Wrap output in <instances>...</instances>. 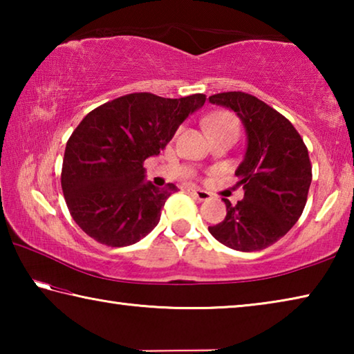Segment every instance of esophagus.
I'll return each instance as SVG.
<instances>
[{"mask_svg":"<svg viewBox=\"0 0 354 354\" xmlns=\"http://www.w3.org/2000/svg\"><path fill=\"white\" fill-rule=\"evenodd\" d=\"M189 192L195 196L196 200H200V201H206V200L211 198V194H209V192H206V190H201V189H196V187H190Z\"/></svg>","mask_w":354,"mask_h":354,"instance_id":"34e87169","label":"esophagus"}]
</instances>
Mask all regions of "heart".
Wrapping results in <instances>:
<instances>
[{"mask_svg": "<svg viewBox=\"0 0 354 354\" xmlns=\"http://www.w3.org/2000/svg\"><path fill=\"white\" fill-rule=\"evenodd\" d=\"M205 127L209 134H234L239 136L241 131V122L236 113L230 111H218L205 118Z\"/></svg>", "mask_w": 354, "mask_h": 354, "instance_id": "b5f03b06", "label": "heart"}]
</instances>
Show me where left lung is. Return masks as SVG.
<instances>
[{"instance_id": "8db88e82", "label": "left lung", "mask_w": 354, "mask_h": 354, "mask_svg": "<svg viewBox=\"0 0 354 354\" xmlns=\"http://www.w3.org/2000/svg\"><path fill=\"white\" fill-rule=\"evenodd\" d=\"M209 101L234 111L248 136L236 170L243 200L231 205L223 198L226 217L209 232L232 250H263L289 232L306 206L313 181L308 148L289 120L253 95L223 92Z\"/></svg>"}]
</instances>
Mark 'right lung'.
Masks as SVG:
<instances>
[{
	"mask_svg": "<svg viewBox=\"0 0 354 354\" xmlns=\"http://www.w3.org/2000/svg\"><path fill=\"white\" fill-rule=\"evenodd\" d=\"M205 101L203 93H129L82 118L65 147L61 184L71 217L87 236L107 247H128L154 230L178 187L145 183L143 162L162 151Z\"/></svg>",
	"mask_w": 354,
	"mask_h": 354,
	"instance_id": "obj_1",
	"label": "right lung"
}]
</instances>
